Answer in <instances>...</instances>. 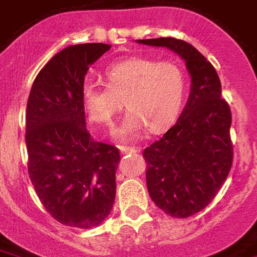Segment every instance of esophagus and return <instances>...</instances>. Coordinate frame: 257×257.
<instances>
[{
    "instance_id": "obj_1",
    "label": "esophagus",
    "mask_w": 257,
    "mask_h": 257,
    "mask_svg": "<svg viewBox=\"0 0 257 257\" xmlns=\"http://www.w3.org/2000/svg\"><path fill=\"white\" fill-rule=\"evenodd\" d=\"M119 150H121V154H134V153H138V151H139V149H138V147L122 146V147H119Z\"/></svg>"
}]
</instances>
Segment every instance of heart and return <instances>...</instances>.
<instances>
[{"mask_svg": "<svg viewBox=\"0 0 257 257\" xmlns=\"http://www.w3.org/2000/svg\"><path fill=\"white\" fill-rule=\"evenodd\" d=\"M104 79L106 86L86 81L81 101L90 122L111 129L123 100L128 114L117 129L119 139H132L145 126L150 134L161 132L182 107L186 79L182 68L171 60L125 59L108 66Z\"/></svg>", "mask_w": 257, "mask_h": 257, "instance_id": "b5f03b06", "label": "heart"}]
</instances>
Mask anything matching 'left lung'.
Returning <instances> with one entry per match:
<instances>
[{"label":"left lung","mask_w":257,"mask_h":257,"mask_svg":"<svg viewBox=\"0 0 257 257\" xmlns=\"http://www.w3.org/2000/svg\"><path fill=\"white\" fill-rule=\"evenodd\" d=\"M138 42L176 52L191 77L189 100L176 123L143 151L154 204L169 216L189 217L209 205L231 169V111L215 67L189 42L171 37Z\"/></svg>","instance_id":"obj_1"}]
</instances>
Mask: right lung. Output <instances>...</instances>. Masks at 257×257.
<instances>
[{
  "label": "right lung",
  "instance_id": "right-lung-1",
  "mask_svg": "<svg viewBox=\"0 0 257 257\" xmlns=\"http://www.w3.org/2000/svg\"><path fill=\"white\" fill-rule=\"evenodd\" d=\"M110 48H64L38 73L27 100L29 176L44 208L64 226L100 224L115 199L119 150L90 138L81 101L89 66Z\"/></svg>",
  "mask_w": 257,
  "mask_h": 257
}]
</instances>
